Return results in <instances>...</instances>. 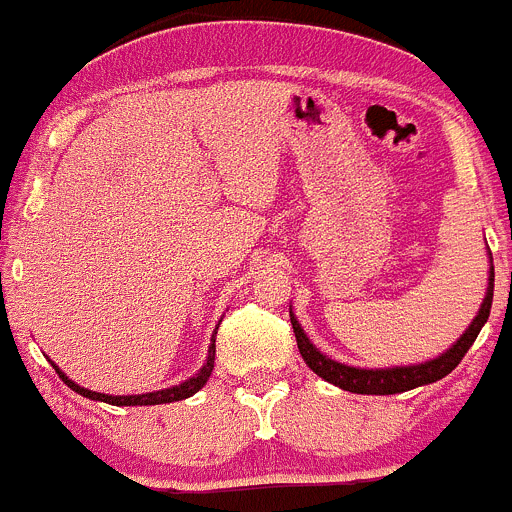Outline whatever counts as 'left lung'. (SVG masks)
Here are the masks:
<instances>
[{
  "label": "left lung",
  "mask_w": 512,
  "mask_h": 512,
  "mask_svg": "<svg viewBox=\"0 0 512 512\" xmlns=\"http://www.w3.org/2000/svg\"><path fill=\"white\" fill-rule=\"evenodd\" d=\"M493 288H495V270H490V288H487L485 300L480 305V313H477L475 321L470 323L465 333H462L460 341L450 348L447 353H442L434 361L417 366H396V369H353V366L338 364L333 358L323 356L313 343L308 341V336L303 333L300 323L295 321V315L290 313V323H293L295 341H298L300 356L305 358V364L321 376V379L331 381V384L341 386L343 391H353V394H399V391L417 389V386L432 384V381L444 379V376L455 371V366L460 364L465 353L470 351V346L475 343L477 333L485 326L490 308H493Z\"/></svg>",
  "instance_id": "8db88e82"
}]
</instances>
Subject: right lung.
Here are the masks:
<instances>
[{
	"label": "right lung",
	"mask_w": 512,
	"mask_h": 512,
	"mask_svg": "<svg viewBox=\"0 0 512 512\" xmlns=\"http://www.w3.org/2000/svg\"><path fill=\"white\" fill-rule=\"evenodd\" d=\"M214 343L209 346V356H207V364L202 366V371H199L197 376H191L189 381H184V384L179 386H171V389H161V391H151V394H138V396H108V394H98V391H90V389H83V386H78L75 381H70L68 376L62 374L60 369H57L55 364V371L60 374V379L65 381V384L70 386L73 391H78L80 396H85V399H95V401H105V404H113V407H151V404H169V401H181V399H189L191 394H197L199 389H202L204 384L209 381V376H212V369H214Z\"/></svg>",
	"instance_id": "add662e5"
}]
</instances>
